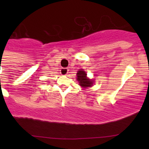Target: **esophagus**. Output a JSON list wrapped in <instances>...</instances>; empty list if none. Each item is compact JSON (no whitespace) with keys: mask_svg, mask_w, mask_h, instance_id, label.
I'll list each match as a JSON object with an SVG mask.
<instances>
[{"mask_svg":"<svg viewBox=\"0 0 149 149\" xmlns=\"http://www.w3.org/2000/svg\"><path fill=\"white\" fill-rule=\"evenodd\" d=\"M61 73L62 75H67L68 73V69L67 68H62L61 70Z\"/></svg>","mask_w":149,"mask_h":149,"instance_id":"34e87169","label":"esophagus"}]
</instances>
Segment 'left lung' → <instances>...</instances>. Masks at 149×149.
Masks as SVG:
<instances>
[{
	"instance_id": "obj_1",
	"label": "left lung",
	"mask_w": 149,
	"mask_h": 149,
	"mask_svg": "<svg viewBox=\"0 0 149 149\" xmlns=\"http://www.w3.org/2000/svg\"><path fill=\"white\" fill-rule=\"evenodd\" d=\"M86 75L87 74L85 73V71H84L82 69L81 70H79L77 73L78 81H79V84H80V86H81L84 87V88L91 86V85L93 84L92 81L87 79Z\"/></svg>"
}]
</instances>
